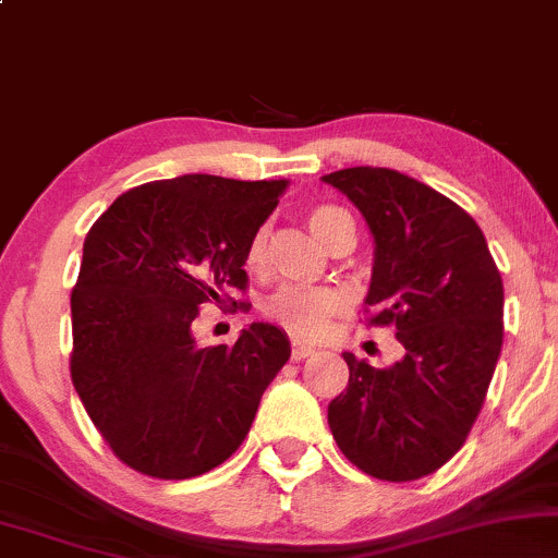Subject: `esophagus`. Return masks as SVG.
<instances>
[{
  "instance_id": "obj_1",
  "label": "esophagus",
  "mask_w": 558,
  "mask_h": 558,
  "mask_svg": "<svg viewBox=\"0 0 558 558\" xmlns=\"http://www.w3.org/2000/svg\"><path fill=\"white\" fill-rule=\"evenodd\" d=\"M314 351H317V348H314V345L301 343V340H293V345H291V359H293V361H304V359H308V355H312Z\"/></svg>"
}]
</instances>
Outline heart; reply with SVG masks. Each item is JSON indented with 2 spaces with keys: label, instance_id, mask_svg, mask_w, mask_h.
<instances>
[{
  "label": "heart",
  "instance_id": "heart-1",
  "mask_svg": "<svg viewBox=\"0 0 558 558\" xmlns=\"http://www.w3.org/2000/svg\"><path fill=\"white\" fill-rule=\"evenodd\" d=\"M351 223V215L338 205H314L306 213V226L314 233V239L322 244H330L338 228ZM267 259V228L259 226L252 233L250 244L244 252V265L252 272H259ZM345 299L330 288H280L265 301L267 319L283 327L293 338H319L327 330L332 317L343 312Z\"/></svg>",
  "mask_w": 558,
  "mask_h": 558
}]
</instances>
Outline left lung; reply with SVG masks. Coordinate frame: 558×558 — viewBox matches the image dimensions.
<instances>
[{"instance_id":"obj_1","label":"left lung","mask_w":558,"mask_h":558,"mask_svg":"<svg viewBox=\"0 0 558 558\" xmlns=\"http://www.w3.org/2000/svg\"><path fill=\"white\" fill-rule=\"evenodd\" d=\"M374 236L366 325L395 327L405 355L374 368L343 353L348 387L327 408L340 452L379 481L439 471L478 418L505 340V286L478 223L392 169L322 177Z\"/></svg>"}]
</instances>
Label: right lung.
I'll list each match as a JSON object with an SVG mask.
<instances>
[{"instance_id":"add662e5","label":"right lung","mask_w":558,"mask_h":558,"mask_svg":"<svg viewBox=\"0 0 558 558\" xmlns=\"http://www.w3.org/2000/svg\"><path fill=\"white\" fill-rule=\"evenodd\" d=\"M288 181L186 173L124 192L93 223L72 288L70 374L93 426L124 465L163 481L236 452L262 392L291 355L254 322L233 345L199 348V306H233L244 252Z\"/></svg>"}]
</instances>
